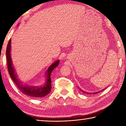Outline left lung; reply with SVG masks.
<instances>
[{
	"label": "left lung",
	"mask_w": 126,
	"mask_h": 126,
	"mask_svg": "<svg viewBox=\"0 0 126 126\" xmlns=\"http://www.w3.org/2000/svg\"><path fill=\"white\" fill-rule=\"evenodd\" d=\"M106 88H105L104 89H106ZM104 89H102V90H101V91H99V92H93V93H89V92H84V91H82V89H80L81 90V91H82L83 92H84V93H87V94H96V93H99V92H102V91H103V90H104Z\"/></svg>",
	"instance_id": "obj_1"
}]
</instances>
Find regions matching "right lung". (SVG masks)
Returning a JSON list of instances; mask_svg holds the SVG:
<instances>
[{
    "instance_id": "right-lung-1",
    "label": "right lung",
    "mask_w": 126,
    "mask_h": 126,
    "mask_svg": "<svg viewBox=\"0 0 126 126\" xmlns=\"http://www.w3.org/2000/svg\"><path fill=\"white\" fill-rule=\"evenodd\" d=\"M11 42L12 40L11 39H10L7 45V50H6L8 69L10 77L12 79V80L14 81V82L16 84V86L18 87V89H20V91L23 93L25 94L33 97H43L46 96V95L50 93L51 89H52L51 88L52 87H51L50 76L53 70L58 66L59 64V60L55 62L54 63H53L49 67L46 74L47 77V82L46 85L43 87L36 88L35 87H29L24 86L23 84H21V83L18 80V78H16V74L15 73L14 68L13 67L11 54H10V50H11Z\"/></svg>"
}]
</instances>
